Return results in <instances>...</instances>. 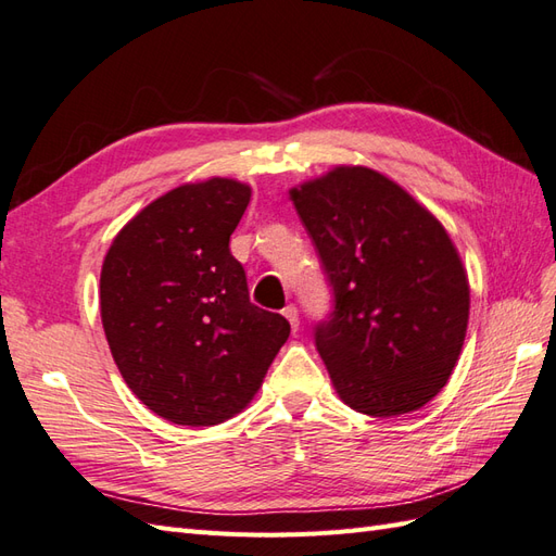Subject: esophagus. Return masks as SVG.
I'll use <instances>...</instances> for the list:
<instances>
[{
    "label": "esophagus",
    "mask_w": 556,
    "mask_h": 556,
    "mask_svg": "<svg viewBox=\"0 0 556 556\" xmlns=\"http://www.w3.org/2000/svg\"><path fill=\"white\" fill-rule=\"evenodd\" d=\"M283 317L289 319L293 331L298 329V324H301V319H298V307H295V305H287V307H283Z\"/></svg>",
    "instance_id": "obj_1"
}]
</instances>
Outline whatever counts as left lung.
I'll return each mask as SVG.
<instances>
[{"instance_id":"8db88e82","label":"left lung","mask_w":556,"mask_h":556,"mask_svg":"<svg viewBox=\"0 0 556 556\" xmlns=\"http://www.w3.org/2000/svg\"><path fill=\"white\" fill-rule=\"evenodd\" d=\"M289 194L333 287L315 343L340 400L376 418L432 402L469 319L467 273L444 225L368 166H336Z\"/></svg>"}]
</instances>
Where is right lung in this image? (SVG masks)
Returning <instances> with one entry per match:
<instances>
[{
	"label": "right lung",
	"mask_w": 556,
	"mask_h": 556,
	"mask_svg": "<svg viewBox=\"0 0 556 556\" xmlns=\"http://www.w3.org/2000/svg\"><path fill=\"white\" fill-rule=\"evenodd\" d=\"M251 188L185 182L126 223L101 269V319L126 386L160 418L211 427L244 410L291 333L249 301L230 235Z\"/></svg>",
	"instance_id": "add662e5"
}]
</instances>
